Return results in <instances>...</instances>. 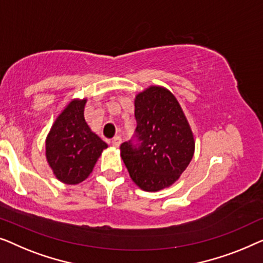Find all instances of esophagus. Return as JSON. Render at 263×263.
Segmentation results:
<instances>
[{
    "label": "esophagus",
    "mask_w": 263,
    "mask_h": 263,
    "mask_svg": "<svg viewBox=\"0 0 263 263\" xmlns=\"http://www.w3.org/2000/svg\"><path fill=\"white\" fill-rule=\"evenodd\" d=\"M121 144V138L120 137H114V138L112 139V145L114 147H119Z\"/></svg>",
    "instance_id": "34e87169"
}]
</instances>
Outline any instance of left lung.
I'll list each match as a JSON object with an SVG mask.
<instances>
[{"label": "left lung", "mask_w": 263, "mask_h": 263, "mask_svg": "<svg viewBox=\"0 0 263 263\" xmlns=\"http://www.w3.org/2000/svg\"><path fill=\"white\" fill-rule=\"evenodd\" d=\"M139 146L120 145V156L140 190L158 192L180 179L193 158L194 135L172 91L150 86L135 98Z\"/></svg>", "instance_id": "1"}]
</instances>
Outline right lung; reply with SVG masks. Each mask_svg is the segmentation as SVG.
<instances>
[{
  "label": "right lung",
  "instance_id": "right-lung-1",
  "mask_svg": "<svg viewBox=\"0 0 263 263\" xmlns=\"http://www.w3.org/2000/svg\"><path fill=\"white\" fill-rule=\"evenodd\" d=\"M87 98L70 100L45 139V156L56 179L65 184L83 182L108 145L84 119Z\"/></svg>",
  "mask_w": 263,
  "mask_h": 263
}]
</instances>
